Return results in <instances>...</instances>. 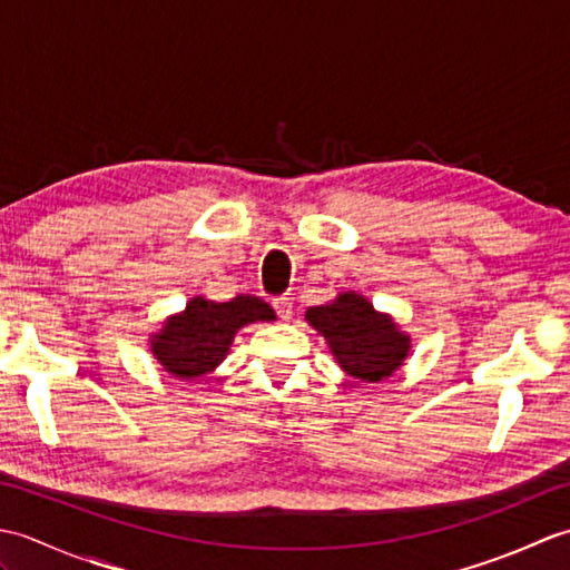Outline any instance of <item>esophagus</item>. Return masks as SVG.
<instances>
[{"label": "esophagus", "mask_w": 570, "mask_h": 570, "mask_svg": "<svg viewBox=\"0 0 570 570\" xmlns=\"http://www.w3.org/2000/svg\"><path fill=\"white\" fill-rule=\"evenodd\" d=\"M272 306H274V311L278 313V318L282 321H288L292 318V298L288 296H276V298H272Z\"/></svg>", "instance_id": "obj_1"}]
</instances>
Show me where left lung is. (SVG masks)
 <instances>
[{
    "label": "left lung",
    "mask_w": 570,
    "mask_h": 570,
    "mask_svg": "<svg viewBox=\"0 0 570 570\" xmlns=\"http://www.w3.org/2000/svg\"><path fill=\"white\" fill-rule=\"evenodd\" d=\"M306 321L325 337L337 365L362 382L392 377L411 350V337L355 292L308 308Z\"/></svg>",
    "instance_id": "8db88e82"
}]
</instances>
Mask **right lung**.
Masks as SVG:
<instances>
[{"instance_id":"add662e5","label":"right lung","mask_w":570,"mask_h":570,"mask_svg":"<svg viewBox=\"0 0 570 570\" xmlns=\"http://www.w3.org/2000/svg\"><path fill=\"white\" fill-rule=\"evenodd\" d=\"M274 318V308L259 296L245 294L225 304L196 296L151 335V353L174 377L198 380L220 365L239 328Z\"/></svg>"}]
</instances>
